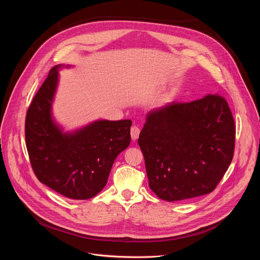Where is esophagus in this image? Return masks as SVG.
Instances as JSON below:
<instances>
[{
	"label": "esophagus",
	"instance_id": "esophagus-1",
	"mask_svg": "<svg viewBox=\"0 0 260 260\" xmlns=\"http://www.w3.org/2000/svg\"><path fill=\"white\" fill-rule=\"evenodd\" d=\"M140 132H141V131H140V128H139L138 126H136V125L132 126V128H131V136H132V139H133L134 141L139 138Z\"/></svg>",
	"mask_w": 260,
	"mask_h": 260
}]
</instances>
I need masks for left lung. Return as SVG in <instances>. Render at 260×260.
I'll return each mask as SVG.
<instances>
[{"mask_svg":"<svg viewBox=\"0 0 260 260\" xmlns=\"http://www.w3.org/2000/svg\"><path fill=\"white\" fill-rule=\"evenodd\" d=\"M235 142L232 111L218 93L152 111L138 139L149 187L168 202L212 192L233 160Z\"/></svg>","mask_w":260,"mask_h":260,"instance_id":"8db88e82","label":"left lung"}]
</instances>
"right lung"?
<instances>
[{"mask_svg":"<svg viewBox=\"0 0 260 260\" xmlns=\"http://www.w3.org/2000/svg\"><path fill=\"white\" fill-rule=\"evenodd\" d=\"M58 68L49 71L27 109L25 145L41 183L68 199L87 200L105 187L115 158L129 145L132 120H100L62 134L50 114Z\"/></svg>","mask_w":260,"mask_h":260,"instance_id":"1","label":"right lung"}]
</instances>
